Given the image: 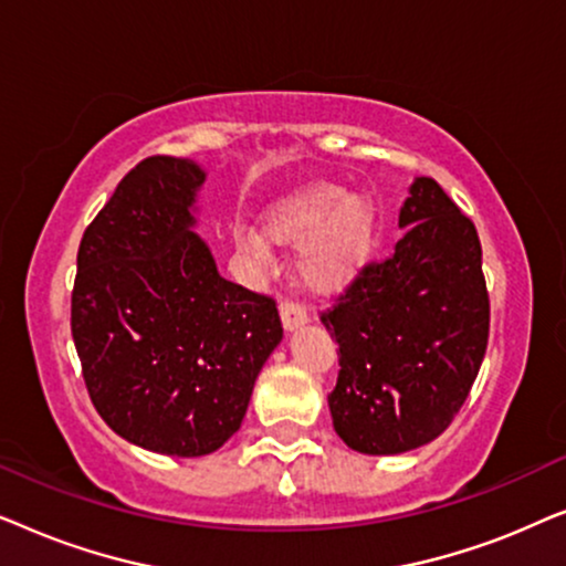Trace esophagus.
<instances>
[{
  "label": "esophagus",
  "mask_w": 566,
  "mask_h": 566,
  "mask_svg": "<svg viewBox=\"0 0 566 566\" xmlns=\"http://www.w3.org/2000/svg\"><path fill=\"white\" fill-rule=\"evenodd\" d=\"M281 319H283V327L293 332V329L304 327V324L308 322V314L301 304H293V301H283V304H281Z\"/></svg>",
  "instance_id": "34e87169"
}]
</instances>
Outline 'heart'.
Wrapping results in <instances>:
<instances>
[{
	"mask_svg": "<svg viewBox=\"0 0 566 566\" xmlns=\"http://www.w3.org/2000/svg\"><path fill=\"white\" fill-rule=\"evenodd\" d=\"M378 211L366 192L314 182L270 206L265 231L277 244L298 247V275L308 289L332 293L350 285L366 268L376 242ZM239 252L260 268L270 265V247L254 229L234 231Z\"/></svg>",
	"mask_w": 566,
	"mask_h": 566,
	"instance_id": "obj_1",
	"label": "heart"
}]
</instances>
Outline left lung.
<instances>
[{
    "label": "left lung",
    "mask_w": 566,
    "mask_h": 566,
    "mask_svg": "<svg viewBox=\"0 0 566 566\" xmlns=\"http://www.w3.org/2000/svg\"><path fill=\"white\" fill-rule=\"evenodd\" d=\"M405 234L370 262L322 324L339 345L329 394L335 432L353 451L397 455L443 432L484 360L490 296L471 219L430 177L399 211Z\"/></svg>",
    "instance_id": "1"
}]
</instances>
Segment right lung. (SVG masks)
Here are the masks:
<instances>
[{
	"label": "right lung",
	"mask_w": 566,
	"mask_h": 566,
	"mask_svg": "<svg viewBox=\"0 0 566 566\" xmlns=\"http://www.w3.org/2000/svg\"><path fill=\"white\" fill-rule=\"evenodd\" d=\"M206 169L149 157L84 231L72 335L111 430L161 455L219 451L283 339L275 301L219 275L196 234Z\"/></svg>",
	"instance_id": "1"
}]
</instances>
